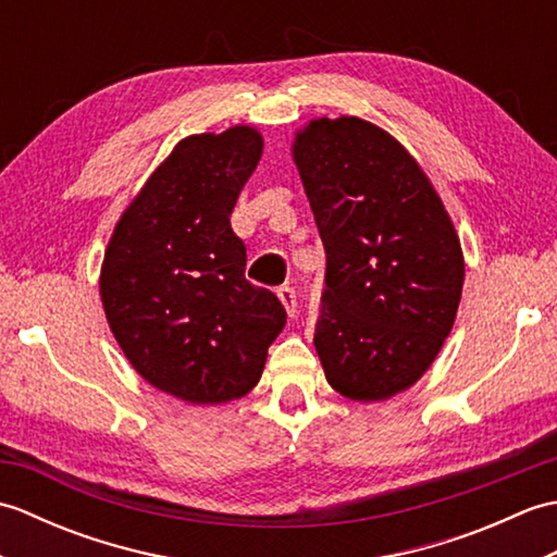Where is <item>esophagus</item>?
Instances as JSON below:
<instances>
[{
    "label": "esophagus",
    "instance_id": "obj_1",
    "mask_svg": "<svg viewBox=\"0 0 557 557\" xmlns=\"http://www.w3.org/2000/svg\"><path fill=\"white\" fill-rule=\"evenodd\" d=\"M277 299L282 301V306H285L287 313L294 315V311H297V294H294V289L287 287V285H282L277 289Z\"/></svg>",
    "mask_w": 557,
    "mask_h": 557
}]
</instances>
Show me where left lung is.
<instances>
[{"instance_id":"left-lung-1","label":"left lung","mask_w":557,"mask_h":557,"mask_svg":"<svg viewBox=\"0 0 557 557\" xmlns=\"http://www.w3.org/2000/svg\"><path fill=\"white\" fill-rule=\"evenodd\" d=\"M292 158L325 246L313 345L342 397L383 401L431 369L455 325L465 253L431 180L361 116H318Z\"/></svg>"}]
</instances>
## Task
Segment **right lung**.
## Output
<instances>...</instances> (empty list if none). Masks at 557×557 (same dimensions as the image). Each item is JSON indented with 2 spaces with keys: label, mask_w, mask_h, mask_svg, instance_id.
Here are the masks:
<instances>
[{
  "label": "right lung",
  "mask_w": 557,
  "mask_h": 557,
  "mask_svg": "<svg viewBox=\"0 0 557 557\" xmlns=\"http://www.w3.org/2000/svg\"><path fill=\"white\" fill-rule=\"evenodd\" d=\"M260 156L256 126L182 138L104 248L100 299L116 345L148 385L188 405L251 393L287 321L275 294L246 282L230 224Z\"/></svg>",
  "instance_id": "right-lung-1"
}]
</instances>
